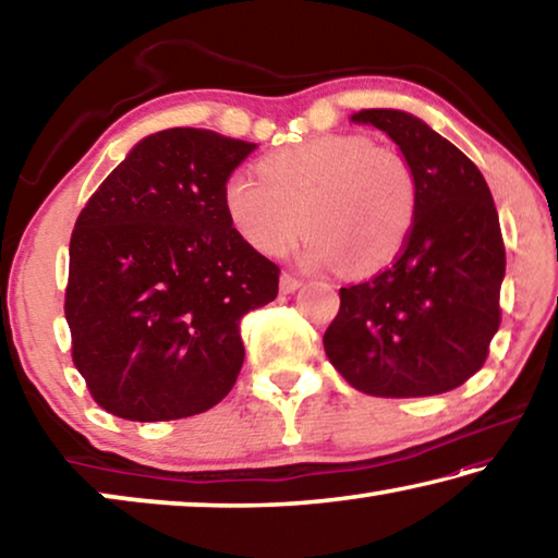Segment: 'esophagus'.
<instances>
[{
	"label": "esophagus",
	"instance_id": "1",
	"mask_svg": "<svg viewBox=\"0 0 558 558\" xmlns=\"http://www.w3.org/2000/svg\"><path fill=\"white\" fill-rule=\"evenodd\" d=\"M298 288H302V278L292 276V272H282V276H280V292H282V295H290V292H295Z\"/></svg>",
	"mask_w": 558,
	"mask_h": 558
}]
</instances>
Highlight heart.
<instances>
[{"mask_svg":"<svg viewBox=\"0 0 558 558\" xmlns=\"http://www.w3.org/2000/svg\"><path fill=\"white\" fill-rule=\"evenodd\" d=\"M223 184L241 239L276 256L305 226L302 260L364 278L399 256L418 216V182L401 153L364 135H319L260 159Z\"/></svg>","mask_w":558,"mask_h":558,"instance_id":"1","label":"heart"}]
</instances>
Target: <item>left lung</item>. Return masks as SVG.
<instances>
[{"instance_id":"left-lung-1","label":"left lung","mask_w":558,"mask_h":558,"mask_svg":"<svg viewBox=\"0 0 558 558\" xmlns=\"http://www.w3.org/2000/svg\"><path fill=\"white\" fill-rule=\"evenodd\" d=\"M413 167L418 216L389 268L339 288L325 352L356 391L415 399L458 389L483 369L502 323L505 241L485 177L426 122L401 110H359Z\"/></svg>"}]
</instances>
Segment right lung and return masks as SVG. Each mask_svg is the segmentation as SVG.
I'll list each match as a JSON object with an SVG mask.
<instances>
[{
	"label": "right lung",
	"mask_w": 558,
	"mask_h": 558,
	"mask_svg": "<svg viewBox=\"0 0 558 558\" xmlns=\"http://www.w3.org/2000/svg\"><path fill=\"white\" fill-rule=\"evenodd\" d=\"M258 145L155 132L102 179L71 233V356L125 421L209 411L243 366L239 323L278 295L280 268L233 229L223 184Z\"/></svg>",
	"instance_id": "add662e5"
}]
</instances>
